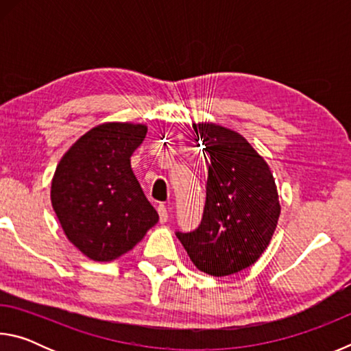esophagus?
Returning a JSON list of instances; mask_svg holds the SVG:
<instances>
[{"label":"esophagus","mask_w":351,"mask_h":351,"mask_svg":"<svg viewBox=\"0 0 351 351\" xmlns=\"http://www.w3.org/2000/svg\"><path fill=\"white\" fill-rule=\"evenodd\" d=\"M158 213H159V221H161L162 224L167 223V219H169V209H167V207L161 204L158 207Z\"/></svg>","instance_id":"obj_1"}]
</instances>
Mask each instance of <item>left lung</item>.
I'll return each instance as SVG.
<instances>
[{
  "label": "left lung",
  "mask_w": 351,
  "mask_h": 351,
  "mask_svg": "<svg viewBox=\"0 0 351 351\" xmlns=\"http://www.w3.org/2000/svg\"><path fill=\"white\" fill-rule=\"evenodd\" d=\"M210 156L203 219L193 232H176L199 271L223 277L260 258L280 217L269 165L241 134L210 122L193 123ZM206 156V154H204Z\"/></svg>",
  "instance_id": "8db88e82"
}]
</instances>
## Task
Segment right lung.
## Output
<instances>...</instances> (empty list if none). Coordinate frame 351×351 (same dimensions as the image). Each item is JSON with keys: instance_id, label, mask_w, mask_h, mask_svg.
Returning <instances> with one entry per match:
<instances>
[{"instance_id": "add662e5", "label": "right lung", "mask_w": 351, "mask_h": 351, "mask_svg": "<svg viewBox=\"0 0 351 351\" xmlns=\"http://www.w3.org/2000/svg\"><path fill=\"white\" fill-rule=\"evenodd\" d=\"M144 123L105 122L63 154L51 184V203L66 239L94 261L127 254L158 223V212L132 170Z\"/></svg>"}]
</instances>
